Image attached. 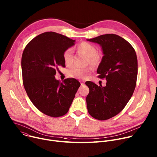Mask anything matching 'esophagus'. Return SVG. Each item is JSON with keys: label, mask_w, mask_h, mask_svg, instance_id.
I'll return each instance as SVG.
<instances>
[{"label": "esophagus", "mask_w": 157, "mask_h": 157, "mask_svg": "<svg viewBox=\"0 0 157 157\" xmlns=\"http://www.w3.org/2000/svg\"><path fill=\"white\" fill-rule=\"evenodd\" d=\"M80 82H81V86H84V81H81Z\"/></svg>", "instance_id": "obj_1"}]
</instances>
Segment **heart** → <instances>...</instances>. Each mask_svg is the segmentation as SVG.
I'll return each instance as SVG.
<instances>
[{
  "mask_svg": "<svg viewBox=\"0 0 157 157\" xmlns=\"http://www.w3.org/2000/svg\"><path fill=\"white\" fill-rule=\"evenodd\" d=\"M77 50L79 53H81L87 57L86 61V64H89L92 67H97L101 61V57L97 53V48L93 44L87 42H82L77 46ZM63 58L64 62L67 66H70L73 63V51L71 48H68L63 52ZM90 67L79 68L73 67L68 70V75L73 78L84 79L89 75L91 71Z\"/></svg>",
  "mask_w": 157,
  "mask_h": 157,
  "instance_id": "heart-1",
  "label": "heart"
}]
</instances>
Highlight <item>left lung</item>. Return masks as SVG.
I'll return each instance as SVG.
<instances>
[{
    "label": "left lung",
    "instance_id": "1",
    "mask_svg": "<svg viewBox=\"0 0 157 157\" xmlns=\"http://www.w3.org/2000/svg\"><path fill=\"white\" fill-rule=\"evenodd\" d=\"M101 46L104 54L97 73L106 86L87 81L86 97L89 113L98 120H109L121 112L132 97L137 78V59L134 48L123 37L113 34L87 39Z\"/></svg>",
    "mask_w": 157,
    "mask_h": 157
}]
</instances>
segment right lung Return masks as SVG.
Masks as SVG:
<instances>
[{
    "instance_id": "right-lung-1",
    "label": "right lung",
    "mask_w": 157,
    "mask_h": 157,
    "mask_svg": "<svg viewBox=\"0 0 157 157\" xmlns=\"http://www.w3.org/2000/svg\"><path fill=\"white\" fill-rule=\"evenodd\" d=\"M75 40L55 32H45L25 47L21 58L23 82L33 105L44 114L54 118L65 115L81 84L74 78L62 82L55 75L64 67L63 54Z\"/></svg>"
}]
</instances>
